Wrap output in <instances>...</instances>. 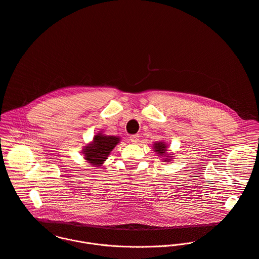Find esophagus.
<instances>
[{"label":"esophagus","mask_w":259,"mask_h":259,"mask_svg":"<svg viewBox=\"0 0 259 259\" xmlns=\"http://www.w3.org/2000/svg\"><path fill=\"white\" fill-rule=\"evenodd\" d=\"M129 138H130V141H131V142L136 143V142H138V140H139V135H138V134H134V135H131Z\"/></svg>","instance_id":"obj_1"}]
</instances>
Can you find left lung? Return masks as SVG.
Here are the masks:
<instances>
[{"label": "left lung", "instance_id": "obj_1", "mask_svg": "<svg viewBox=\"0 0 259 259\" xmlns=\"http://www.w3.org/2000/svg\"><path fill=\"white\" fill-rule=\"evenodd\" d=\"M154 150L157 152V154H160V155H163L165 150H166V146L165 144H163L162 142H157V143H154ZM168 159V158H167Z\"/></svg>", "mask_w": 259, "mask_h": 259}]
</instances>
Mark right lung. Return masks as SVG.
Returning <instances> with one entry per match:
<instances>
[{
  "label": "right lung",
  "instance_id": "add662e5",
  "mask_svg": "<svg viewBox=\"0 0 259 259\" xmlns=\"http://www.w3.org/2000/svg\"><path fill=\"white\" fill-rule=\"evenodd\" d=\"M119 141L120 138L116 136H108L100 133L94 137L93 143L85 146L83 150L84 157L94 165H101Z\"/></svg>",
  "mask_w": 259,
  "mask_h": 259
}]
</instances>
